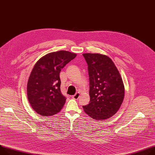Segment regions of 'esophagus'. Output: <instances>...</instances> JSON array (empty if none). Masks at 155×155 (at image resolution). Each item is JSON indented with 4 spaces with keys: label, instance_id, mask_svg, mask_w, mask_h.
<instances>
[{
    "label": "esophagus",
    "instance_id": "34e87169",
    "mask_svg": "<svg viewBox=\"0 0 155 155\" xmlns=\"http://www.w3.org/2000/svg\"><path fill=\"white\" fill-rule=\"evenodd\" d=\"M79 97H80V93H78V92L76 93L74 95H73L72 96V97L73 98V99H75V100H78V98H79Z\"/></svg>",
    "mask_w": 155,
    "mask_h": 155
}]
</instances>
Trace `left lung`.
I'll list each match as a JSON object with an SVG mask.
<instances>
[{"label": "left lung", "instance_id": "1", "mask_svg": "<svg viewBox=\"0 0 155 155\" xmlns=\"http://www.w3.org/2000/svg\"><path fill=\"white\" fill-rule=\"evenodd\" d=\"M87 65L90 82L89 104L83 106L86 113L96 120L114 115L124 97V86L114 62L105 55L83 54Z\"/></svg>", "mask_w": 155, "mask_h": 155}]
</instances>
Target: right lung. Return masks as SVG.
Returning a JSON list of instances; mask_svg holds the SVG:
<instances>
[{
	"label": "right lung",
	"instance_id": "obj_1",
	"mask_svg": "<svg viewBox=\"0 0 155 155\" xmlns=\"http://www.w3.org/2000/svg\"><path fill=\"white\" fill-rule=\"evenodd\" d=\"M77 54L66 51L49 53L35 65L27 84L28 99L41 116H53L63 107L66 97L61 91L62 68Z\"/></svg>",
	"mask_w": 155,
	"mask_h": 155
}]
</instances>
